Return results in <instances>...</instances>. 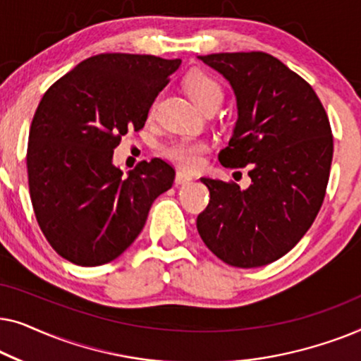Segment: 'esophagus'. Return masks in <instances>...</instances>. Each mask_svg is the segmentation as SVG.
<instances>
[{"instance_id": "34e87169", "label": "esophagus", "mask_w": 361, "mask_h": 361, "mask_svg": "<svg viewBox=\"0 0 361 361\" xmlns=\"http://www.w3.org/2000/svg\"><path fill=\"white\" fill-rule=\"evenodd\" d=\"M194 180V177H192L190 174H185V172L179 171L176 174V184L180 185V184H189V182Z\"/></svg>"}]
</instances>
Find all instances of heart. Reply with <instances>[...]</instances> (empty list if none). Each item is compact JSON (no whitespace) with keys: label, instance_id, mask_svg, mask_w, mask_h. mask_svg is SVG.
<instances>
[{"label":"heart","instance_id":"b5f03b06","mask_svg":"<svg viewBox=\"0 0 361 361\" xmlns=\"http://www.w3.org/2000/svg\"><path fill=\"white\" fill-rule=\"evenodd\" d=\"M184 85L192 100L202 110L209 105H219L221 98H224V90H221L219 80L207 72H190L185 78ZM154 108L156 103H152L151 113L154 111ZM207 151H209V142L205 140H200V137L190 136L176 137V140L169 141L164 146L166 157H169L172 162H176L180 167H185V169H195V167H199L202 157H204Z\"/></svg>","mask_w":361,"mask_h":361}]
</instances>
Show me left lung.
Masks as SVG:
<instances>
[{"instance_id":"8db88e82","label":"left lung","mask_w":361,"mask_h":361,"mask_svg":"<svg viewBox=\"0 0 361 361\" xmlns=\"http://www.w3.org/2000/svg\"><path fill=\"white\" fill-rule=\"evenodd\" d=\"M233 87L238 120L219 161L246 167L251 185L202 177L210 200L197 230L212 253L236 268L279 259L314 224L327 192L332 128L302 77L261 51L199 57Z\"/></svg>"}]
</instances>
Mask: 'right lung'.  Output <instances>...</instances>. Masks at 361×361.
<instances>
[{
	"label": "right lung",
	"instance_id": "add662e5",
	"mask_svg": "<svg viewBox=\"0 0 361 361\" xmlns=\"http://www.w3.org/2000/svg\"><path fill=\"white\" fill-rule=\"evenodd\" d=\"M180 59L106 52L54 82L34 113L27 142L29 194L49 245L73 264L118 258L141 233L176 171L152 157L123 176L113 149L140 131Z\"/></svg>",
	"mask_w": 361,
	"mask_h": 361
}]
</instances>
